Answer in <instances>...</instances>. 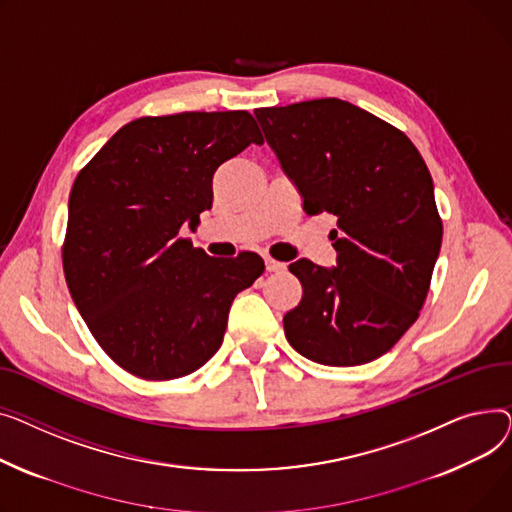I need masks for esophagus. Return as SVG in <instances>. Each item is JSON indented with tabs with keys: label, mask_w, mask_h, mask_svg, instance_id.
I'll use <instances>...</instances> for the list:
<instances>
[{
	"label": "esophagus",
	"mask_w": 512,
	"mask_h": 512,
	"mask_svg": "<svg viewBox=\"0 0 512 512\" xmlns=\"http://www.w3.org/2000/svg\"><path fill=\"white\" fill-rule=\"evenodd\" d=\"M264 264L268 273H281V270H285V262H279L273 258H264Z\"/></svg>",
	"instance_id": "esophagus-1"
}]
</instances>
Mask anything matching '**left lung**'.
I'll return each mask as SVG.
<instances>
[{"instance_id":"1","label":"left lung","mask_w":512,"mask_h":512,"mask_svg":"<svg viewBox=\"0 0 512 512\" xmlns=\"http://www.w3.org/2000/svg\"><path fill=\"white\" fill-rule=\"evenodd\" d=\"M308 215L337 217V266L289 264L304 289L283 316L291 347L324 366L384 355L417 320L440 254L432 175L413 142L341 99L254 111Z\"/></svg>"}]
</instances>
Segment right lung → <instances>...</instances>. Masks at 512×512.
Wrapping results in <instances>:
<instances>
[{"label":"right lung","mask_w":512,"mask_h":512,"mask_svg":"<svg viewBox=\"0 0 512 512\" xmlns=\"http://www.w3.org/2000/svg\"><path fill=\"white\" fill-rule=\"evenodd\" d=\"M264 138L248 111L140 117L76 177L62 250L86 326L117 366L144 380L202 368L233 297L262 273L254 252L213 258L182 237L213 206L217 169Z\"/></svg>","instance_id":"1"}]
</instances>
